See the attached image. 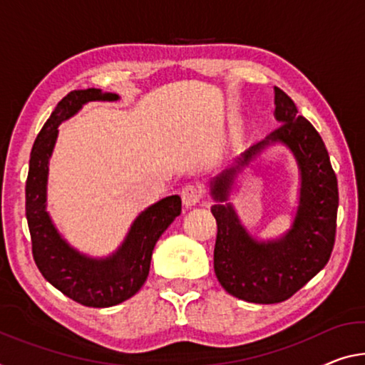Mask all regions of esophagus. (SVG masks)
Segmentation results:
<instances>
[{"instance_id": "esophagus-1", "label": "esophagus", "mask_w": 365, "mask_h": 365, "mask_svg": "<svg viewBox=\"0 0 365 365\" xmlns=\"http://www.w3.org/2000/svg\"><path fill=\"white\" fill-rule=\"evenodd\" d=\"M181 199L184 205L192 207L202 199V190L199 186H195V184H186L181 190Z\"/></svg>"}]
</instances>
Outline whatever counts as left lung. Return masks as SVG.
I'll use <instances>...</instances> for the list:
<instances>
[{"label":"left lung","mask_w":365,"mask_h":365,"mask_svg":"<svg viewBox=\"0 0 365 365\" xmlns=\"http://www.w3.org/2000/svg\"><path fill=\"white\" fill-rule=\"evenodd\" d=\"M276 130L241 153L232 166L210 179L217 220L214 269L222 287L253 304H279L313 279L331 256L338 215V179L322 137L294 101L274 88ZM284 144L299 166L301 187L293 227L282 237L257 240L244 228L229 202L240 170L272 144Z\"/></svg>","instance_id":"left-lung-1"}]
</instances>
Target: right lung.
<instances>
[{
    "label": "right lung",
    "instance_id": "right-lung-1",
    "mask_svg": "<svg viewBox=\"0 0 365 365\" xmlns=\"http://www.w3.org/2000/svg\"><path fill=\"white\" fill-rule=\"evenodd\" d=\"M119 99V94L103 93L98 88L75 89L66 94L34 142L26 182V217L38 271L61 294L94 308L122 304L138 292L148 277L156 241L181 214L179 195H168L147 207L132 222L119 248L104 257L83 255L55 227L47 212V182L58 125L91 101Z\"/></svg>",
    "mask_w": 365,
    "mask_h": 365
}]
</instances>
